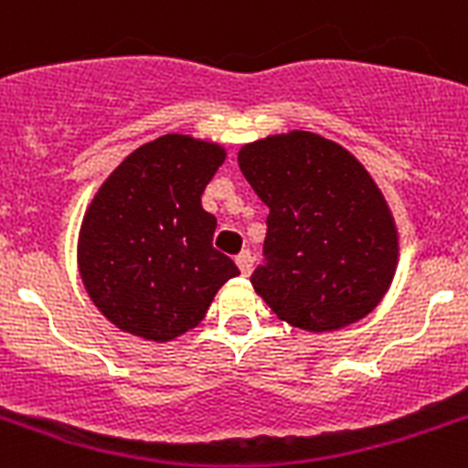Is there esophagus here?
I'll return each mask as SVG.
<instances>
[{"label":"esophagus","instance_id":"1","mask_svg":"<svg viewBox=\"0 0 468 468\" xmlns=\"http://www.w3.org/2000/svg\"><path fill=\"white\" fill-rule=\"evenodd\" d=\"M237 265H239V271L244 272V275H249V272L253 271V256L251 251H241L237 256Z\"/></svg>","mask_w":468,"mask_h":468}]
</instances>
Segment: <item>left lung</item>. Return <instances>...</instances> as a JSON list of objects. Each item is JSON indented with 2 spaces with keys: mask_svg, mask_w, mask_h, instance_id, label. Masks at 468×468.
Returning a JSON list of instances; mask_svg holds the SVG:
<instances>
[{
  "mask_svg": "<svg viewBox=\"0 0 468 468\" xmlns=\"http://www.w3.org/2000/svg\"><path fill=\"white\" fill-rule=\"evenodd\" d=\"M239 166L271 210L265 265L251 275L258 297L312 334L365 319L399 263L394 215L367 169L306 130L244 144Z\"/></svg>",
  "mask_w": 468,
  "mask_h": 468,
  "instance_id": "1",
  "label": "left lung"
}]
</instances>
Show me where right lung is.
Wrapping results in <instances>:
<instances>
[{"label": "right lung", "instance_id": "obj_1", "mask_svg": "<svg viewBox=\"0 0 468 468\" xmlns=\"http://www.w3.org/2000/svg\"><path fill=\"white\" fill-rule=\"evenodd\" d=\"M224 159L217 142L164 134L125 156L86 207L77 244L81 282L125 334L178 338L239 275L234 261L212 249L217 219L200 203Z\"/></svg>", "mask_w": 468, "mask_h": 468}]
</instances>
